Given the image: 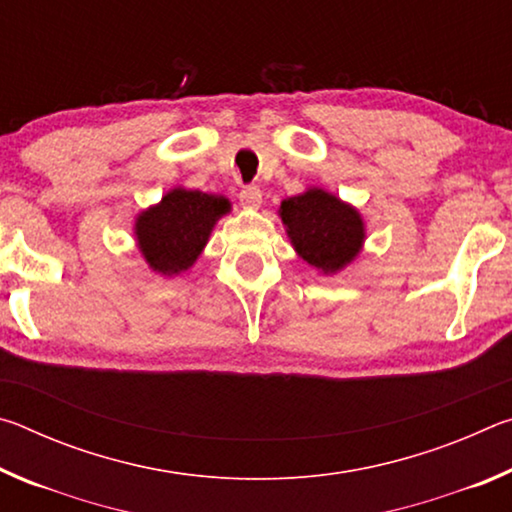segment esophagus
Wrapping results in <instances>:
<instances>
[{
    "label": "esophagus",
    "instance_id": "obj_1",
    "mask_svg": "<svg viewBox=\"0 0 512 512\" xmlns=\"http://www.w3.org/2000/svg\"><path fill=\"white\" fill-rule=\"evenodd\" d=\"M239 201L244 207H259V205H262V189H259L257 185L241 187Z\"/></svg>",
    "mask_w": 512,
    "mask_h": 512
}]
</instances>
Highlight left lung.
Returning a JSON list of instances; mask_svg holds the SVG:
<instances>
[{"instance_id": "left-lung-1", "label": "left lung", "mask_w": 512, "mask_h": 512, "mask_svg": "<svg viewBox=\"0 0 512 512\" xmlns=\"http://www.w3.org/2000/svg\"><path fill=\"white\" fill-rule=\"evenodd\" d=\"M280 216L298 255L323 273H336L352 262L363 244L359 212L323 189L282 201Z\"/></svg>"}]
</instances>
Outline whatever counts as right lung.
Masks as SVG:
<instances>
[{"mask_svg": "<svg viewBox=\"0 0 512 512\" xmlns=\"http://www.w3.org/2000/svg\"><path fill=\"white\" fill-rule=\"evenodd\" d=\"M228 210L223 196L173 189L137 219L135 235L146 262L162 275L187 271L201 255L214 223Z\"/></svg>", "mask_w": 512, "mask_h": 512, "instance_id": "1", "label": "right lung"}]
</instances>
